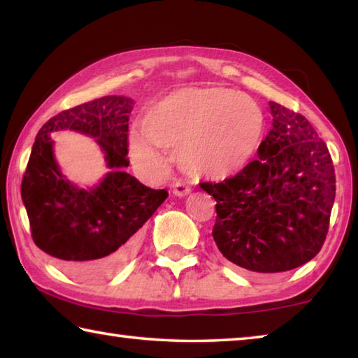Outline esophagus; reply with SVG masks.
Returning <instances> with one entry per match:
<instances>
[{
	"label": "esophagus",
	"instance_id": "1",
	"mask_svg": "<svg viewBox=\"0 0 358 358\" xmlns=\"http://www.w3.org/2000/svg\"><path fill=\"white\" fill-rule=\"evenodd\" d=\"M172 189H173L175 196H178V197H183V196H186V194L191 192V187L187 186L186 183H183V181H180V180L178 181H173Z\"/></svg>",
	"mask_w": 358,
	"mask_h": 358
}]
</instances>
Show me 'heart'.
Returning <instances> with one entry per match:
<instances>
[{"label": "heart", "mask_w": 358, "mask_h": 358, "mask_svg": "<svg viewBox=\"0 0 358 358\" xmlns=\"http://www.w3.org/2000/svg\"><path fill=\"white\" fill-rule=\"evenodd\" d=\"M262 108L251 96L224 87L181 88L150 108L131 131L138 166L162 172L161 148L178 150L187 172L224 178L250 164L264 136Z\"/></svg>", "instance_id": "1"}]
</instances>
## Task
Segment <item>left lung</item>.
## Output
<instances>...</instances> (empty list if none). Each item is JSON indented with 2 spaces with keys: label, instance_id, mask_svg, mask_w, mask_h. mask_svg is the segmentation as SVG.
Instances as JSON below:
<instances>
[{
  "label": "left lung",
  "instance_id": "8db88e82",
  "mask_svg": "<svg viewBox=\"0 0 358 358\" xmlns=\"http://www.w3.org/2000/svg\"><path fill=\"white\" fill-rule=\"evenodd\" d=\"M273 128L257 157L220 183H201L216 201L213 238L224 257L257 273H280L316 257L335 202V167L303 115L268 102Z\"/></svg>",
  "mask_w": 358,
  "mask_h": 358
}]
</instances>
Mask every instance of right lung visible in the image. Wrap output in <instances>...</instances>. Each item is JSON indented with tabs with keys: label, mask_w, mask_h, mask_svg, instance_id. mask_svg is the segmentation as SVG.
Here are the masks:
<instances>
[{
	"label": "right lung",
	"mask_w": 358,
	"mask_h": 358,
	"mask_svg": "<svg viewBox=\"0 0 358 358\" xmlns=\"http://www.w3.org/2000/svg\"><path fill=\"white\" fill-rule=\"evenodd\" d=\"M132 107L124 96H104L59 112L39 129L23 173L22 201L36 246L77 280L101 281L118 271L137 251L141 227L169 196L123 172ZM62 129L94 136L106 153L113 172L94 190H78L59 172L50 132Z\"/></svg>",
	"instance_id": "1"
}]
</instances>
